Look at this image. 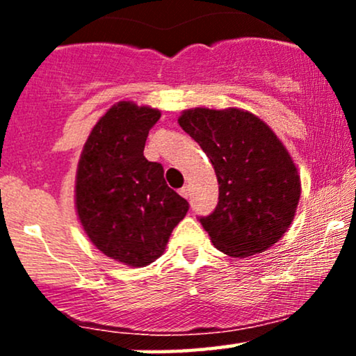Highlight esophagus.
Segmentation results:
<instances>
[{"mask_svg":"<svg viewBox=\"0 0 356 356\" xmlns=\"http://www.w3.org/2000/svg\"><path fill=\"white\" fill-rule=\"evenodd\" d=\"M179 192H181V195H182V197H189V195H191V189H189V186H184L182 187V189L181 191H179Z\"/></svg>","mask_w":356,"mask_h":356,"instance_id":"1","label":"esophagus"}]
</instances>
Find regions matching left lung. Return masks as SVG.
Here are the masks:
<instances>
[{
    "instance_id": "1",
    "label": "left lung",
    "mask_w": 356,
    "mask_h": 356,
    "mask_svg": "<svg viewBox=\"0 0 356 356\" xmlns=\"http://www.w3.org/2000/svg\"><path fill=\"white\" fill-rule=\"evenodd\" d=\"M179 125L201 145L218 177V206L199 218L212 244L227 256L248 257L283 238L301 181L276 134L241 108L184 110Z\"/></svg>"
}]
</instances>
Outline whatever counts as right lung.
<instances>
[{
  "label": "right lung",
  "instance_id": "1",
  "mask_svg": "<svg viewBox=\"0 0 356 356\" xmlns=\"http://www.w3.org/2000/svg\"><path fill=\"white\" fill-rule=\"evenodd\" d=\"M157 108L118 102L97 122L81 150L75 207L88 239L127 266L154 263L189 202L167 186L164 167L144 157Z\"/></svg>",
  "mask_w": 356,
  "mask_h": 356
}]
</instances>
